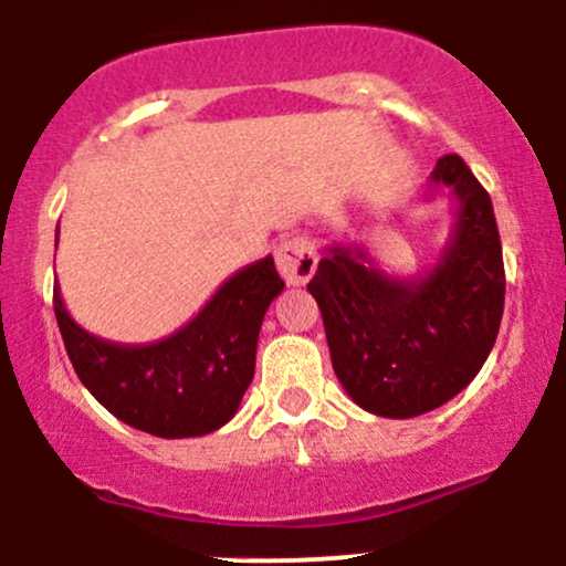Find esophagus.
Listing matches in <instances>:
<instances>
[{"mask_svg": "<svg viewBox=\"0 0 566 566\" xmlns=\"http://www.w3.org/2000/svg\"><path fill=\"white\" fill-rule=\"evenodd\" d=\"M277 272L289 285H302L313 277L318 264V253L305 237H289L275 248Z\"/></svg>", "mask_w": 566, "mask_h": 566, "instance_id": "34e87169", "label": "esophagus"}]
</instances>
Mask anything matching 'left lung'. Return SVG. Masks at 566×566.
Returning <instances> with one entry per match:
<instances>
[{"label": "left lung", "mask_w": 566, "mask_h": 566, "mask_svg": "<svg viewBox=\"0 0 566 566\" xmlns=\"http://www.w3.org/2000/svg\"><path fill=\"white\" fill-rule=\"evenodd\" d=\"M457 220L443 255L416 277L385 275L366 248L333 244L307 291L318 302L338 382L363 410L416 418L473 382L503 316L501 237L492 200L457 154L438 159Z\"/></svg>", "instance_id": "1"}]
</instances>
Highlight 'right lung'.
Returning a JSON list of instances; mask_svg holds the SVG:
<instances>
[{
    "label": "right lung",
    "instance_id": "1",
    "mask_svg": "<svg viewBox=\"0 0 566 566\" xmlns=\"http://www.w3.org/2000/svg\"><path fill=\"white\" fill-rule=\"evenodd\" d=\"M272 255L217 289L192 322L154 344H115L71 318L60 289L54 316L76 377L128 427L156 438H200L237 416L255 374L261 322L283 291Z\"/></svg>",
    "mask_w": 566,
    "mask_h": 566
}]
</instances>
